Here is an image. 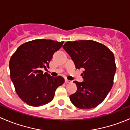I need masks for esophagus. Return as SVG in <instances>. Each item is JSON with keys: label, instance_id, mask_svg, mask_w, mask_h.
Here are the masks:
<instances>
[{"label": "esophagus", "instance_id": "obj_1", "mask_svg": "<svg viewBox=\"0 0 130 130\" xmlns=\"http://www.w3.org/2000/svg\"><path fill=\"white\" fill-rule=\"evenodd\" d=\"M65 82L66 84H70V83H72V81L69 80H68V79H65Z\"/></svg>", "mask_w": 130, "mask_h": 130}]
</instances>
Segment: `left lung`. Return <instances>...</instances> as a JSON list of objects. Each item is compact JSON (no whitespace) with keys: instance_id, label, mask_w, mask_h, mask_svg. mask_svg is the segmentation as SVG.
<instances>
[{"instance_id":"left-lung-1","label":"left lung","mask_w":130,"mask_h":130,"mask_svg":"<svg viewBox=\"0 0 130 130\" xmlns=\"http://www.w3.org/2000/svg\"><path fill=\"white\" fill-rule=\"evenodd\" d=\"M63 48L77 69H84V81L76 84L77 90L70 95V101L80 109H91L102 103L113 84L116 72L112 52L104 44L92 40L67 41Z\"/></svg>"}]
</instances>
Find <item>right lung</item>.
<instances>
[{"instance_id":"obj_1","label":"right lung","mask_w":130,"mask_h":130,"mask_svg":"<svg viewBox=\"0 0 130 130\" xmlns=\"http://www.w3.org/2000/svg\"><path fill=\"white\" fill-rule=\"evenodd\" d=\"M63 41L39 39L18 47L9 61L10 79L22 101L31 106H40L53 100L58 87L64 83L61 76L52 77L41 69L49 68L53 55Z\"/></svg>"}]
</instances>
